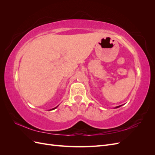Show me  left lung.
<instances>
[{
	"mask_svg": "<svg viewBox=\"0 0 155 155\" xmlns=\"http://www.w3.org/2000/svg\"><path fill=\"white\" fill-rule=\"evenodd\" d=\"M121 105H120V106H117V107H115V109H116V108H118V107H121Z\"/></svg>",
	"mask_w": 155,
	"mask_h": 155,
	"instance_id": "8db88e82",
	"label": "left lung"
}]
</instances>
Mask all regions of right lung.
Returning <instances> with one entry per match:
<instances>
[{"mask_svg":"<svg viewBox=\"0 0 155 155\" xmlns=\"http://www.w3.org/2000/svg\"><path fill=\"white\" fill-rule=\"evenodd\" d=\"M58 107V106H57V107H55V108H53V109H50V110H54V109H56V108H57V107Z\"/></svg>","mask_w":155,"mask_h":155,"instance_id":"1","label":"right lung"}]
</instances>
